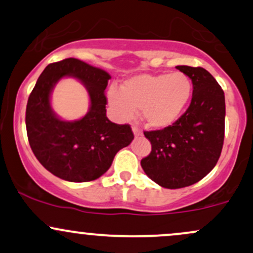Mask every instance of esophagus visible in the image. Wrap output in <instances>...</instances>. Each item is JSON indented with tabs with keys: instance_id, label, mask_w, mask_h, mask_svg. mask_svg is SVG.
I'll use <instances>...</instances> for the list:
<instances>
[{
	"instance_id": "34e87169",
	"label": "esophagus",
	"mask_w": 253,
	"mask_h": 253,
	"mask_svg": "<svg viewBox=\"0 0 253 253\" xmlns=\"http://www.w3.org/2000/svg\"><path fill=\"white\" fill-rule=\"evenodd\" d=\"M132 130H133V134H134L135 136H139V135L143 134V132H141V129L139 128V127H136V126H133V127H132Z\"/></svg>"
}]
</instances>
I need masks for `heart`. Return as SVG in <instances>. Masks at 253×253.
I'll return each instance as SVG.
<instances>
[{"label": "heart", "instance_id": "1", "mask_svg": "<svg viewBox=\"0 0 253 253\" xmlns=\"http://www.w3.org/2000/svg\"><path fill=\"white\" fill-rule=\"evenodd\" d=\"M193 94V83L184 72L130 77L121 90L110 88L108 100L118 118L128 120L141 109L144 121L152 128H165L178 120Z\"/></svg>", "mask_w": 253, "mask_h": 253}]
</instances>
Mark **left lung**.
I'll return each mask as SVG.
<instances>
[{"label":"left lung","instance_id":"8db88e82","mask_svg":"<svg viewBox=\"0 0 253 253\" xmlns=\"http://www.w3.org/2000/svg\"><path fill=\"white\" fill-rule=\"evenodd\" d=\"M193 83L190 106L175 124L144 132L151 153L141 159L147 176L168 189L199 182L211 172L221 155L225 136V95L203 68L178 65Z\"/></svg>","mask_w":253,"mask_h":253}]
</instances>
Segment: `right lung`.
Returning a JSON list of instances; mask_svg holds the SVG:
<instances>
[{"label":"right lung","mask_w":253,"mask_h":253,"mask_svg":"<svg viewBox=\"0 0 253 253\" xmlns=\"http://www.w3.org/2000/svg\"><path fill=\"white\" fill-rule=\"evenodd\" d=\"M64 77H74L86 86L88 113L80 121H62L50 107V92ZM110 75L102 69L66 58L48 64L28 97L26 128L31 149L40 164L69 182H89L109 169L113 159L132 143L129 125H118L106 115L104 90Z\"/></svg>","instance_id":"obj_1"}]
</instances>
